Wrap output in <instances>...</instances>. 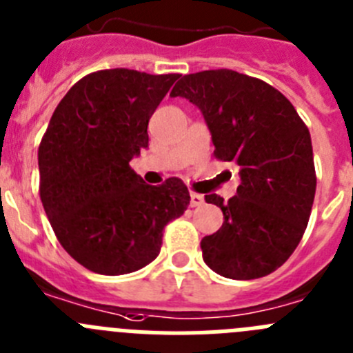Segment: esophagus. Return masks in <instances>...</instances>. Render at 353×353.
Returning a JSON list of instances; mask_svg holds the SVG:
<instances>
[{
    "mask_svg": "<svg viewBox=\"0 0 353 353\" xmlns=\"http://www.w3.org/2000/svg\"><path fill=\"white\" fill-rule=\"evenodd\" d=\"M205 203V198H203L201 194H196V192H190V206L196 208V206H201Z\"/></svg>",
    "mask_w": 353,
    "mask_h": 353,
    "instance_id": "1",
    "label": "esophagus"
}]
</instances>
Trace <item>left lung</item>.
Segmentation results:
<instances>
[{
	"label": "left lung",
	"instance_id": "1",
	"mask_svg": "<svg viewBox=\"0 0 353 353\" xmlns=\"http://www.w3.org/2000/svg\"><path fill=\"white\" fill-rule=\"evenodd\" d=\"M201 110L215 157L240 170L228 203L205 196L224 224L201 240L210 270L232 280L273 273L301 241L315 198L310 131L285 96L270 83L232 70L185 75L170 92Z\"/></svg>",
	"mask_w": 353,
	"mask_h": 353
}]
</instances>
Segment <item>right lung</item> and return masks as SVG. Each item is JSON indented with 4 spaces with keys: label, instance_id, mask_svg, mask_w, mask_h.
<instances>
[{
    "label": "right lung",
    "instance_id": "add662e5",
    "mask_svg": "<svg viewBox=\"0 0 353 353\" xmlns=\"http://www.w3.org/2000/svg\"><path fill=\"white\" fill-rule=\"evenodd\" d=\"M180 75L101 70L66 92L38 148L40 198L64 250L87 270L125 274L161 252L163 229L190 201L180 179L148 185L129 161Z\"/></svg>",
    "mask_w": 353,
    "mask_h": 353
}]
</instances>
